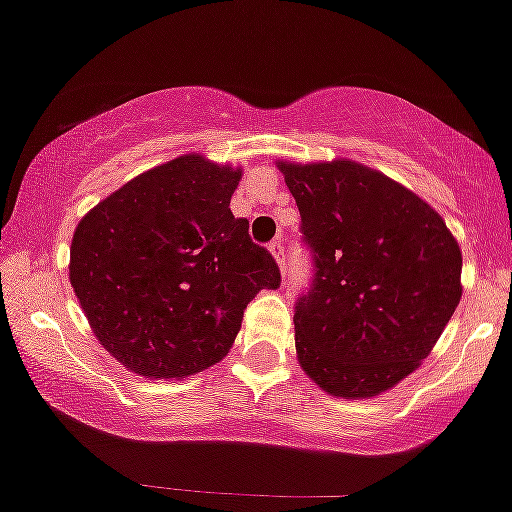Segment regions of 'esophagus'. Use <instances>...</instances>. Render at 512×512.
<instances>
[{
    "mask_svg": "<svg viewBox=\"0 0 512 512\" xmlns=\"http://www.w3.org/2000/svg\"><path fill=\"white\" fill-rule=\"evenodd\" d=\"M268 251H271V256L276 258L278 268H281V271H283V268H286V254H283V239H281V236H278V239L273 241L271 246H268Z\"/></svg>",
    "mask_w": 512,
    "mask_h": 512,
    "instance_id": "34e87169",
    "label": "esophagus"
}]
</instances>
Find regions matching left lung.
<instances>
[{
  "label": "left lung",
  "instance_id": "1",
  "mask_svg": "<svg viewBox=\"0 0 512 512\" xmlns=\"http://www.w3.org/2000/svg\"><path fill=\"white\" fill-rule=\"evenodd\" d=\"M313 249L293 313L296 358L328 396L373 398L433 351L463 296V254L443 216L351 159L276 161Z\"/></svg>",
  "mask_w": 512,
  "mask_h": 512
}]
</instances>
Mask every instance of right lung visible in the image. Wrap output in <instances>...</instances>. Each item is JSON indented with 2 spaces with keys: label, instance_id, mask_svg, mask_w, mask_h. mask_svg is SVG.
<instances>
[{
  "label": "right lung",
  "instance_id": "1",
  "mask_svg": "<svg viewBox=\"0 0 512 512\" xmlns=\"http://www.w3.org/2000/svg\"><path fill=\"white\" fill-rule=\"evenodd\" d=\"M241 166L184 154L126 181L82 216L69 281L96 341L131 373L186 378L216 366L276 261L229 204Z\"/></svg>",
  "mask_w": 512,
  "mask_h": 512
}]
</instances>
